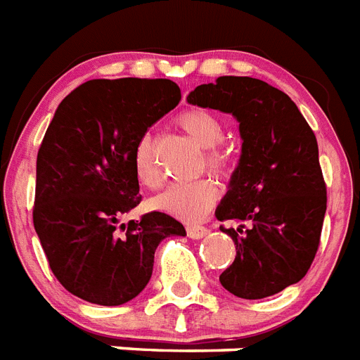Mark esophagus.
Instances as JSON below:
<instances>
[{
  "mask_svg": "<svg viewBox=\"0 0 360 360\" xmlns=\"http://www.w3.org/2000/svg\"><path fill=\"white\" fill-rule=\"evenodd\" d=\"M208 232L210 230L206 229V226H200V225L188 226V236L191 238V240H200V238H204Z\"/></svg>",
  "mask_w": 360,
  "mask_h": 360,
  "instance_id": "34e87169",
  "label": "esophagus"
}]
</instances>
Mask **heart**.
<instances>
[{
	"label": "heart",
	"mask_w": 360,
	"mask_h": 360,
	"mask_svg": "<svg viewBox=\"0 0 360 360\" xmlns=\"http://www.w3.org/2000/svg\"><path fill=\"white\" fill-rule=\"evenodd\" d=\"M178 126L182 128L204 150V162L210 171L226 174L232 165V154L226 146L221 145L225 137L223 120L208 109L189 108L176 117ZM134 174L141 186L148 189L162 184V172L158 169L152 152V141L141 139L134 150ZM219 197V188L214 178H198L193 182H180L167 188L158 195L152 204L154 208L167 215L182 221H198L210 214L215 200Z\"/></svg>",
	"instance_id": "b5f03b06"
}]
</instances>
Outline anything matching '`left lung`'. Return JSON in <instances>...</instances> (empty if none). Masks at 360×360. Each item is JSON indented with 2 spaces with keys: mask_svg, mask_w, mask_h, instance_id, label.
I'll use <instances>...</instances> for the list:
<instances>
[{
  "mask_svg": "<svg viewBox=\"0 0 360 360\" xmlns=\"http://www.w3.org/2000/svg\"><path fill=\"white\" fill-rule=\"evenodd\" d=\"M188 102L234 115L243 139L215 212L219 221L241 223L221 226L236 245L221 284L241 299L278 294L307 275L320 247L327 186L314 131L288 94L255 77L221 76L198 85Z\"/></svg>",
  "mask_w": 360,
  "mask_h": 360,
  "instance_id": "8db88e82",
  "label": "left lung"
}]
</instances>
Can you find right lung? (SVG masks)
<instances>
[{"instance_id":"add662e5","label":"right lung","mask_w":360,"mask_h":360,"mask_svg":"<svg viewBox=\"0 0 360 360\" xmlns=\"http://www.w3.org/2000/svg\"><path fill=\"white\" fill-rule=\"evenodd\" d=\"M182 98L171 79H91L57 108L37 156L33 225L50 269L70 294L117 307L143 292L154 252L180 221L150 212L120 219L141 202L134 150Z\"/></svg>"}]
</instances>
